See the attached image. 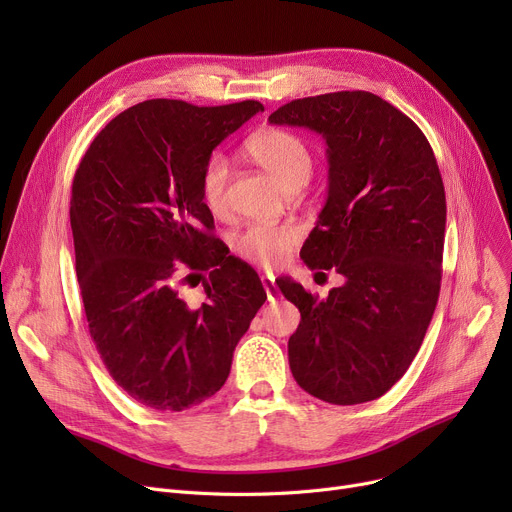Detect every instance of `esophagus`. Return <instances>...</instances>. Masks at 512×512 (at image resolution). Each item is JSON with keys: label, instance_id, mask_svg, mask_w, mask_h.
I'll list each match as a JSON object with an SVG mask.
<instances>
[{"label": "esophagus", "instance_id": "esophagus-1", "mask_svg": "<svg viewBox=\"0 0 512 512\" xmlns=\"http://www.w3.org/2000/svg\"><path fill=\"white\" fill-rule=\"evenodd\" d=\"M261 284H263V288H265L267 299L274 301L276 294H278V288H276V284H274V276H261Z\"/></svg>", "mask_w": 512, "mask_h": 512}]
</instances>
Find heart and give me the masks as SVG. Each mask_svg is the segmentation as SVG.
Here are the masks:
<instances>
[{"label":"heart","instance_id":"1","mask_svg":"<svg viewBox=\"0 0 512 512\" xmlns=\"http://www.w3.org/2000/svg\"><path fill=\"white\" fill-rule=\"evenodd\" d=\"M249 157L270 174L286 191L301 188L313 170L309 145L290 130L263 128L255 132L245 145ZM230 180V164L224 155H211L201 172V199L205 207L220 215L226 209V191ZM297 228L278 224H253L232 236V249L242 259L263 267L282 265L297 247Z\"/></svg>","mask_w":512,"mask_h":512}]
</instances>
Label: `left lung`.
<instances>
[{"instance_id":"1","label":"left lung","mask_w":512,"mask_h":512,"mask_svg":"<svg viewBox=\"0 0 512 512\" xmlns=\"http://www.w3.org/2000/svg\"><path fill=\"white\" fill-rule=\"evenodd\" d=\"M270 122L326 139L328 201L301 257L344 278L326 299L278 282L301 311L290 371L319 400L361 405L405 375L436 311L446 230L438 161L409 116L367 91L294 99Z\"/></svg>"}]
</instances>
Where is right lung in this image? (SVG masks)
Segmentation results:
<instances>
[{
	"label": "right lung",
	"mask_w": 512,
	"mask_h": 512,
	"mask_svg": "<svg viewBox=\"0 0 512 512\" xmlns=\"http://www.w3.org/2000/svg\"><path fill=\"white\" fill-rule=\"evenodd\" d=\"M261 110L253 99L137 103L97 134L74 174L70 226L89 334L114 382L149 409L184 411L218 392L267 299L255 270L211 234L199 188L211 151ZM184 266L208 274L199 308L177 294Z\"/></svg>",
	"instance_id": "obj_1"
}]
</instances>
